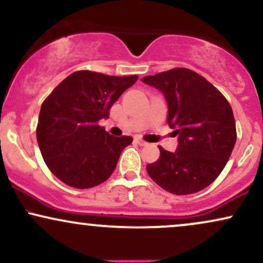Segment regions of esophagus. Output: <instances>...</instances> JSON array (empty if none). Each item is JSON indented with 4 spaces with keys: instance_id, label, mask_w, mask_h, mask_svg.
Here are the masks:
<instances>
[{
    "instance_id": "1",
    "label": "esophagus",
    "mask_w": 263,
    "mask_h": 263,
    "mask_svg": "<svg viewBox=\"0 0 263 263\" xmlns=\"http://www.w3.org/2000/svg\"><path fill=\"white\" fill-rule=\"evenodd\" d=\"M135 142H136V143L140 144V146H146V144H147L146 141H143L142 138H138V137L135 138Z\"/></svg>"
}]
</instances>
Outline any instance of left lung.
<instances>
[{
    "instance_id": "left-lung-1",
    "label": "left lung",
    "mask_w": 263,
    "mask_h": 263,
    "mask_svg": "<svg viewBox=\"0 0 263 263\" xmlns=\"http://www.w3.org/2000/svg\"><path fill=\"white\" fill-rule=\"evenodd\" d=\"M142 81L163 92L167 122L179 136L176 152L158 147L161 156L147 164V173L172 194L200 192L219 177L234 149L236 125L230 104L213 84L186 68L148 75Z\"/></svg>"
}]
</instances>
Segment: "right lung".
Returning <instances> with one entry per match:
<instances>
[{
  "label": "right lung",
  "instance_id": "add662e5",
  "mask_svg": "<svg viewBox=\"0 0 263 263\" xmlns=\"http://www.w3.org/2000/svg\"><path fill=\"white\" fill-rule=\"evenodd\" d=\"M137 75L111 77L90 70L70 74L43 101L37 141L50 172L63 183L87 189L108 179L132 137H114L99 125Z\"/></svg>",
  "mask_w": 263,
  "mask_h": 263
}]
</instances>
